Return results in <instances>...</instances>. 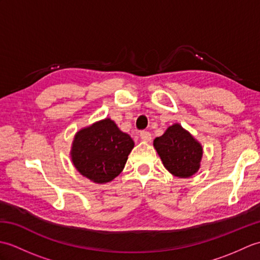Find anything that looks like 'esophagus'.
Returning a JSON list of instances; mask_svg holds the SVG:
<instances>
[{"instance_id":"1","label":"esophagus","mask_w":260,"mask_h":260,"mask_svg":"<svg viewBox=\"0 0 260 260\" xmlns=\"http://www.w3.org/2000/svg\"><path fill=\"white\" fill-rule=\"evenodd\" d=\"M140 136L144 142H150L152 140V135L150 132H147V131H142L140 133Z\"/></svg>"}]
</instances>
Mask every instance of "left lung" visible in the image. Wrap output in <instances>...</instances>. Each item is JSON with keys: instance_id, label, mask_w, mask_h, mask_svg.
Returning <instances> with one entry per match:
<instances>
[{"instance_id": "left-lung-1", "label": "left lung", "mask_w": 260, "mask_h": 260, "mask_svg": "<svg viewBox=\"0 0 260 260\" xmlns=\"http://www.w3.org/2000/svg\"><path fill=\"white\" fill-rule=\"evenodd\" d=\"M154 147L164 167L178 178H189L200 168L202 147L179 124L170 126L162 136L156 137Z\"/></svg>"}]
</instances>
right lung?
Segmentation results:
<instances>
[{"label": "right lung", "mask_w": 260, "mask_h": 260, "mask_svg": "<svg viewBox=\"0 0 260 260\" xmlns=\"http://www.w3.org/2000/svg\"><path fill=\"white\" fill-rule=\"evenodd\" d=\"M133 147L131 136L106 118L77 133L71 157L82 175L96 183H106L123 171Z\"/></svg>", "instance_id": "obj_1"}]
</instances>
